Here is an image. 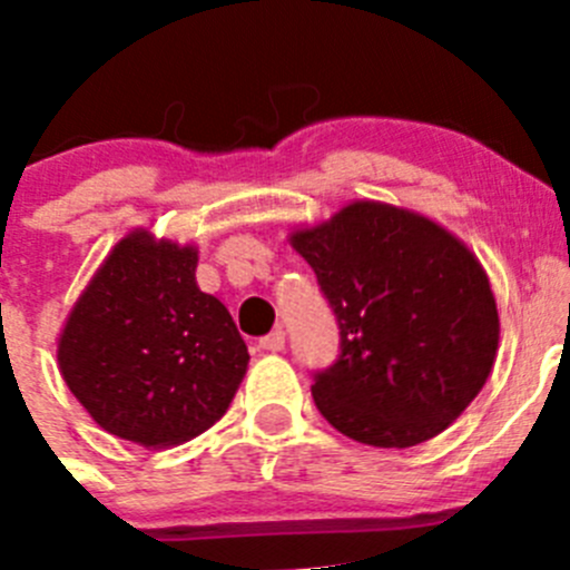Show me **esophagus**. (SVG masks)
Masks as SVG:
<instances>
[{
  "instance_id": "obj_1",
  "label": "esophagus",
  "mask_w": 570,
  "mask_h": 570,
  "mask_svg": "<svg viewBox=\"0 0 570 570\" xmlns=\"http://www.w3.org/2000/svg\"><path fill=\"white\" fill-rule=\"evenodd\" d=\"M284 345H286V334L281 328L258 340V347H262V351H267V353H281V351H284Z\"/></svg>"
}]
</instances>
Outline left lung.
<instances>
[{"instance_id":"8db88e82","label":"left lung","mask_w":570,"mask_h":570,"mask_svg":"<svg viewBox=\"0 0 570 570\" xmlns=\"http://www.w3.org/2000/svg\"><path fill=\"white\" fill-rule=\"evenodd\" d=\"M289 245L314 269L342 336L312 395L336 432L409 449L445 432L482 392L499 308L471 247L412 208L345 203Z\"/></svg>"}]
</instances>
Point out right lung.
<instances>
[{
	"instance_id": "right-lung-1",
	"label": "right lung",
	"mask_w": 570,
	"mask_h": 570,
	"mask_svg": "<svg viewBox=\"0 0 570 570\" xmlns=\"http://www.w3.org/2000/svg\"><path fill=\"white\" fill-rule=\"evenodd\" d=\"M197 247L132 228L105 256L58 334L71 395L108 434L167 449L212 429L247 373L223 301L197 286Z\"/></svg>"
}]
</instances>
